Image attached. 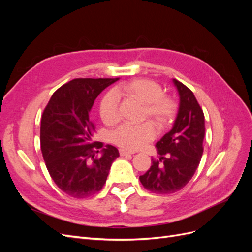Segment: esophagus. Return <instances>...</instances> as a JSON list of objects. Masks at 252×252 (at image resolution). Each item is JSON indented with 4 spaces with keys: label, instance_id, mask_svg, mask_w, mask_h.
I'll use <instances>...</instances> for the list:
<instances>
[{
    "label": "esophagus",
    "instance_id": "1",
    "mask_svg": "<svg viewBox=\"0 0 252 252\" xmlns=\"http://www.w3.org/2000/svg\"><path fill=\"white\" fill-rule=\"evenodd\" d=\"M120 155H121L122 157H126V156H130V155H132V154H131V152L127 151V150H124V149H120Z\"/></svg>",
    "mask_w": 252,
    "mask_h": 252
}]
</instances>
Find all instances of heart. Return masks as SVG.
<instances>
[{
	"mask_svg": "<svg viewBox=\"0 0 252 252\" xmlns=\"http://www.w3.org/2000/svg\"><path fill=\"white\" fill-rule=\"evenodd\" d=\"M117 93L142 103L144 108L141 120L148 121L139 125L124 124L120 126L109 135L112 144L124 150H138L155 139V124L159 129L168 126L173 113L172 104L169 98L163 94L162 87L157 82L149 79H134L120 85L117 88ZM98 113L105 125L113 126L118 123L120 120V104L113 91H107L102 96L98 104Z\"/></svg>",
	"mask_w": 252,
	"mask_h": 252,
	"instance_id": "heart-1",
	"label": "heart"
}]
</instances>
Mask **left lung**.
Wrapping results in <instances>:
<instances>
[{
    "label": "left lung",
    "mask_w": 252,
    "mask_h": 252,
    "mask_svg": "<svg viewBox=\"0 0 252 252\" xmlns=\"http://www.w3.org/2000/svg\"><path fill=\"white\" fill-rule=\"evenodd\" d=\"M180 95V107L171 130L156 147L158 158H151V167L140 175L144 188L158 194L177 192L191 180L203 156L205 118L193 93L173 79Z\"/></svg>",
    "instance_id": "obj_1"
}]
</instances>
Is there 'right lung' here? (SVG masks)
Wrapping results in <instances>:
<instances>
[{"label":"right lung","mask_w":252,"mask_h":252,"mask_svg":"<svg viewBox=\"0 0 252 252\" xmlns=\"http://www.w3.org/2000/svg\"><path fill=\"white\" fill-rule=\"evenodd\" d=\"M116 79H74L52 94L41 120V150L47 170L66 194L83 199L100 191L119 150L91 143L95 131L89 111Z\"/></svg>","instance_id":"obj_1"}]
</instances>
